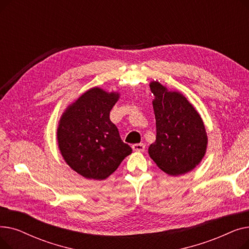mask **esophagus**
Listing matches in <instances>:
<instances>
[{"instance_id":"34e87169","label":"esophagus","mask_w":249,"mask_h":249,"mask_svg":"<svg viewBox=\"0 0 249 249\" xmlns=\"http://www.w3.org/2000/svg\"><path fill=\"white\" fill-rule=\"evenodd\" d=\"M132 149L134 151L142 152V151L145 150V144H143V143H136V144L132 145Z\"/></svg>"}]
</instances>
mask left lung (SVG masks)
Segmentation results:
<instances>
[{"label":"left lung","mask_w":249,"mask_h":249,"mask_svg":"<svg viewBox=\"0 0 249 249\" xmlns=\"http://www.w3.org/2000/svg\"><path fill=\"white\" fill-rule=\"evenodd\" d=\"M156 121V139L149 156L169 176L185 175L197 166L206 153L208 137L204 122L193 105L179 91H171L151 82Z\"/></svg>","instance_id":"left-lung-1"}]
</instances>
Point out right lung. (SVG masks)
Masks as SVG:
<instances>
[{
  "instance_id": "add662e5",
  "label": "right lung",
  "mask_w": 249,
  "mask_h": 249,
  "mask_svg": "<svg viewBox=\"0 0 249 249\" xmlns=\"http://www.w3.org/2000/svg\"><path fill=\"white\" fill-rule=\"evenodd\" d=\"M119 97V93L91 88L60 117L57 127L60 153L65 162L86 178H107L132 152L110 120V111Z\"/></svg>"
}]
</instances>
